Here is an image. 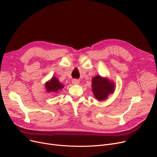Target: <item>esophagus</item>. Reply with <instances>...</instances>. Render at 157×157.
<instances>
[{"mask_svg":"<svg viewBox=\"0 0 157 157\" xmlns=\"http://www.w3.org/2000/svg\"><path fill=\"white\" fill-rule=\"evenodd\" d=\"M72 83L74 85H78L79 83V81L78 79H74L72 80Z\"/></svg>","mask_w":157,"mask_h":157,"instance_id":"esophagus-1","label":"esophagus"}]
</instances>
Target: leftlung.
Instances as JSON below:
<instances>
[{
  "mask_svg": "<svg viewBox=\"0 0 157 157\" xmlns=\"http://www.w3.org/2000/svg\"><path fill=\"white\" fill-rule=\"evenodd\" d=\"M92 86L94 94L98 101L105 100L114 90V85L113 82L100 76H97L92 79Z\"/></svg>",
  "mask_w": 157,
  "mask_h": 157,
  "instance_id": "1",
  "label": "left lung"
}]
</instances>
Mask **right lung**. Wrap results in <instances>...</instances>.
I'll return each mask as SVG.
<instances>
[{"instance_id": "1", "label": "right lung", "mask_w": 157, "mask_h": 157, "mask_svg": "<svg viewBox=\"0 0 157 157\" xmlns=\"http://www.w3.org/2000/svg\"><path fill=\"white\" fill-rule=\"evenodd\" d=\"M46 90L48 92H57L59 90H60L63 88V85L61 84L59 81L55 77L52 78V79L47 82L45 85Z\"/></svg>"}]
</instances>
